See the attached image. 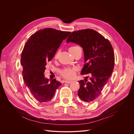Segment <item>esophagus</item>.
Instances as JSON below:
<instances>
[{
	"mask_svg": "<svg viewBox=\"0 0 134 134\" xmlns=\"http://www.w3.org/2000/svg\"><path fill=\"white\" fill-rule=\"evenodd\" d=\"M71 82H72V81H71V80H65V82L67 83H70Z\"/></svg>",
	"mask_w": 134,
	"mask_h": 134,
	"instance_id": "esophagus-1",
	"label": "esophagus"
}]
</instances>
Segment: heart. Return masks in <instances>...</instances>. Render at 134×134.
I'll return each instance as SVG.
<instances>
[{
  "label": "heart",
  "mask_w": 134,
  "mask_h": 134,
  "mask_svg": "<svg viewBox=\"0 0 134 134\" xmlns=\"http://www.w3.org/2000/svg\"><path fill=\"white\" fill-rule=\"evenodd\" d=\"M78 46H72L71 47H70L69 48V52H70V53L72 55V53L74 51V50L77 48ZM58 57V53H57L55 55V59H57ZM76 69L73 68H66L65 69H64L62 72H61V75L62 76L66 78V79H72L73 78H74V77L76 75Z\"/></svg>",
  "instance_id": "heart-1"
}]
</instances>
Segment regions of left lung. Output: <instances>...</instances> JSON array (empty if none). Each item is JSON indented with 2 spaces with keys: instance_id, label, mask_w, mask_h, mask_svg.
I'll return each mask as SVG.
<instances>
[{
  "instance_id": "1",
  "label": "left lung",
  "mask_w": 134,
  "mask_h": 134,
  "mask_svg": "<svg viewBox=\"0 0 134 134\" xmlns=\"http://www.w3.org/2000/svg\"><path fill=\"white\" fill-rule=\"evenodd\" d=\"M70 42L83 49L85 64L81 74L90 73L91 76L89 81H79L78 96L85 102H93L101 94L113 72L115 64L113 47L107 39L91 29L72 32L67 39V43Z\"/></svg>"
}]
</instances>
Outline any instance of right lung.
<instances>
[{
  "instance_id": "1",
  "label": "right lung",
  "mask_w": 134,
  "mask_h": 134,
  "mask_svg": "<svg viewBox=\"0 0 134 134\" xmlns=\"http://www.w3.org/2000/svg\"><path fill=\"white\" fill-rule=\"evenodd\" d=\"M53 28L39 30L26 43L21 55L24 81L34 98L39 103L50 102L62 83L55 79L49 80L44 72L64 39L70 34Z\"/></svg>"
}]
</instances>
